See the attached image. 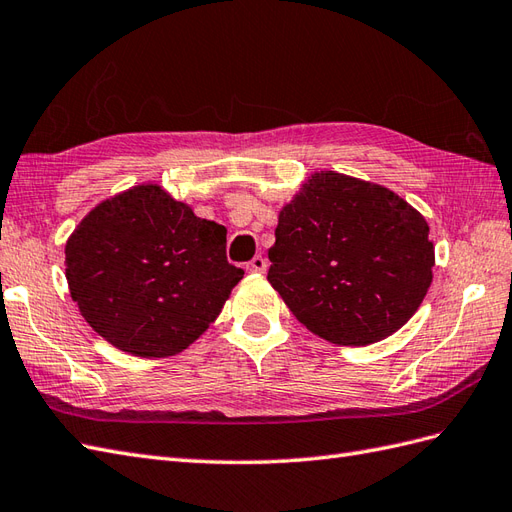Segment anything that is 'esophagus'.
Listing matches in <instances>:
<instances>
[{
    "label": "esophagus",
    "instance_id": "obj_1",
    "mask_svg": "<svg viewBox=\"0 0 512 512\" xmlns=\"http://www.w3.org/2000/svg\"><path fill=\"white\" fill-rule=\"evenodd\" d=\"M266 268H268V261H266L264 257H261V255L253 257V259L246 264V270H248V272H266Z\"/></svg>",
    "mask_w": 512,
    "mask_h": 512
}]
</instances>
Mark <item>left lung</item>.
<instances>
[{"mask_svg": "<svg viewBox=\"0 0 512 512\" xmlns=\"http://www.w3.org/2000/svg\"><path fill=\"white\" fill-rule=\"evenodd\" d=\"M268 281L311 333L368 346L422 305L435 248L424 216L374 183L316 173L279 214Z\"/></svg>", "mask_w": 512, "mask_h": 512, "instance_id": "left-lung-1", "label": "left lung"}]
</instances>
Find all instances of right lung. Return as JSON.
<instances>
[{
	"label": "right lung",
	"instance_id": "add662e5",
	"mask_svg": "<svg viewBox=\"0 0 512 512\" xmlns=\"http://www.w3.org/2000/svg\"><path fill=\"white\" fill-rule=\"evenodd\" d=\"M64 255L86 322L140 357L188 348L244 274L227 261V229L194 216L160 186L103 201L80 222Z\"/></svg>",
	"mask_w": 512,
	"mask_h": 512
}]
</instances>
